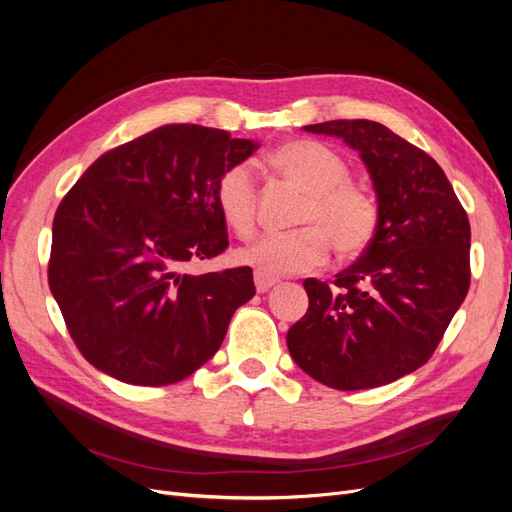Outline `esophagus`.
Masks as SVG:
<instances>
[{
	"mask_svg": "<svg viewBox=\"0 0 512 512\" xmlns=\"http://www.w3.org/2000/svg\"><path fill=\"white\" fill-rule=\"evenodd\" d=\"M254 284H256L258 292H267V290H271L277 284V280H275V277H271V275H265V273L256 271L254 273Z\"/></svg>",
	"mask_w": 512,
	"mask_h": 512,
	"instance_id": "esophagus-1",
	"label": "esophagus"
}]
</instances>
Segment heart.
<instances>
[{
  "instance_id": "b5f03b06",
  "label": "heart",
  "mask_w": 512,
  "mask_h": 512,
  "mask_svg": "<svg viewBox=\"0 0 512 512\" xmlns=\"http://www.w3.org/2000/svg\"><path fill=\"white\" fill-rule=\"evenodd\" d=\"M271 166L307 192L299 213L303 228L273 232L243 247L239 260L265 275L312 271L329 260L331 243L344 258L361 256L374 241L376 198L350 181L348 162L318 141H290L269 156ZM215 205L237 237L256 232L258 185L250 162L232 164L215 181Z\"/></svg>"
}]
</instances>
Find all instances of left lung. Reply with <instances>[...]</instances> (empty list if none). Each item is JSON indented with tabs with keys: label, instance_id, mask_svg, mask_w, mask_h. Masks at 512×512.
I'll return each instance as SVG.
<instances>
[{
	"label": "left lung",
	"instance_id": "obj_1",
	"mask_svg": "<svg viewBox=\"0 0 512 512\" xmlns=\"http://www.w3.org/2000/svg\"><path fill=\"white\" fill-rule=\"evenodd\" d=\"M361 153L378 194L374 241L327 282H303L309 307L288 350L307 376L337 391L374 389L436 352L470 288V222L444 170L378 121L305 126Z\"/></svg>",
	"mask_w": 512,
	"mask_h": 512
}]
</instances>
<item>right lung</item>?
<instances>
[{
    "instance_id": "add662e5",
    "label": "right lung",
    "mask_w": 512,
    "mask_h": 512,
    "mask_svg": "<svg viewBox=\"0 0 512 512\" xmlns=\"http://www.w3.org/2000/svg\"><path fill=\"white\" fill-rule=\"evenodd\" d=\"M254 149L226 130L173 123L102 153L61 198L49 286L91 365L166 386L218 352L256 294L252 269H188L228 247L215 181Z\"/></svg>"
}]
</instances>
